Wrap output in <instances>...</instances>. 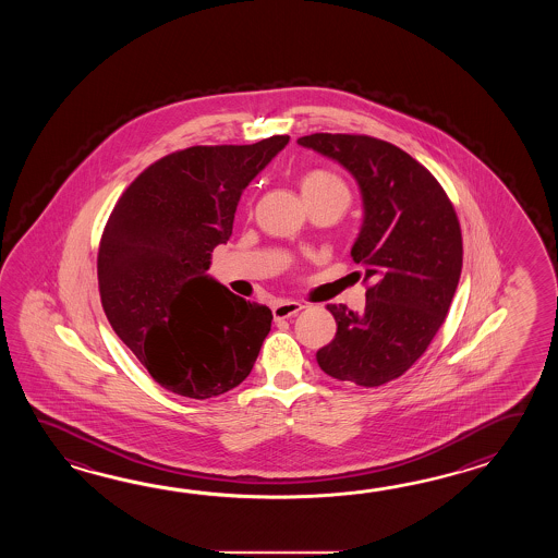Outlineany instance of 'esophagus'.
Instances as JSON below:
<instances>
[{
    "label": "esophagus",
    "instance_id": "1",
    "mask_svg": "<svg viewBox=\"0 0 558 558\" xmlns=\"http://www.w3.org/2000/svg\"><path fill=\"white\" fill-rule=\"evenodd\" d=\"M301 308H305V305H301L296 301H281V303L274 305V317L275 319H289V317L296 315Z\"/></svg>",
    "mask_w": 558,
    "mask_h": 558
}]
</instances>
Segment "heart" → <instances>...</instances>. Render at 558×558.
Listing matches in <instances>:
<instances>
[{
  "label": "heart",
  "instance_id": "1",
  "mask_svg": "<svg viewBox=\"0 0 558 558\" xmlns=\"http://www.w3.org/2000/svg\"><path fill=\"white\" fill-rule=\"evenodd\" d=\"M301 191H303V197L320 195V193H335V191L349 195L343 181L337 178V175L329 173V171H323V169L308 171L307 175L301 179Z\"/></svg>",
  "mask_w": 558,
  "mask_h": 558
}]
</instances>
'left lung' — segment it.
I'll use <instances>...</instances> for the list:
<instances>
[{"label": "left lung", "instance_id": "left-lung-1", "mask_svg": "<svg viewBox=\"0 0 558 558\" xmlns=\"http://www.w3.org/2000/svg\"><path fill=\"white\" fill-rule=\"evenodd\" d=\"M296 143L359 183L363 226L351 257L373 279L361 313L327 305L337 335L317 363L332 379L380 387L413 367L445 323L463 269L459 219L439 181L392 143L347 133Z\"/></svg>", "mask_w": 558, "mask_h": 558}]
</instances>
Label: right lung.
<instances>
[{
	"instance_id": "add662e5",
	"label": "right lung",
	"mask_w": 558,
	"mask_h": 558,
	"mask_svg": "<svg viewBox=\"0 0 558 558\" xmlns=\"http://www.w3.org/2000/svg\"><path fill=\"white\" fill-rule=\"evenodd\" d=\"M289 135L195 145L147 167L107 219L97 279L107 319L167 391L211 399L247 379L271 308L207 275L233 231L241 193Z\"/></svg>"
}]
</instances>
